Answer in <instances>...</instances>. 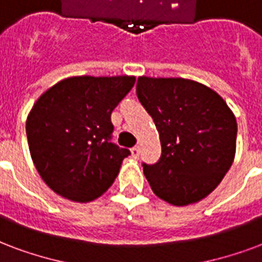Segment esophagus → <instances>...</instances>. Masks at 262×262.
I'll return each mask as SVG.
<instances>
[{"label":"esophagus","mask_w":262,"mask_h":262,"mask_svg":"<svg viewBox=\"0 0 262 262\" xmlns=\"http://www.w3.org/2000/svg\"><path fill=\"white\" fill-rule=\"evenodd\" d=\"M131 155H133V157H135V159H138V157H139V146H134L133 149H131Z\"/></svg>","instance_id":"34e87169"}]
</instances>
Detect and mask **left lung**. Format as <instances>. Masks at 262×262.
<instances>
[{"instance_id": "left-lung-1", "label": "left lung", "mask_w": 262, "mask_h": 262, "mask_svg": "<svg viewBox=\"0 0 262 262\" xmlns=\"http://www.w3.org/2000/svg\"><path fill=\"white\" fill-rule=\"evenodd\" d=\"M139 102L160 135L161 157L143 174L157 198L188 206L207 198L231 168L237 123L210 86L188 78L141 76Z\"/></svg>"}]
</instances>
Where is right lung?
<instances>
[{"label": "right lung", "instance_id": "add662e5", "mask_svg": "<svg viewBox=\"0 0 262 262\" xmlns=\"http://www.w3.org/2000/svg\"><path fill=\"white\" fill-rule=\"evenodd\" d=\"M134 76H74L48 88L26 120L31 160L55 193L88 203L109 189L128 149L110 142V116Z\"/></svg>", "mask_w": 262, "mask_h": 262}]
</instances>
